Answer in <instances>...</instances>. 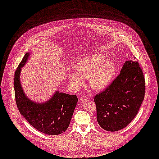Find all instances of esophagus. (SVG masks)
Returning <instances> with one entry per match:
<instances>
[{
  "label": "esophagus",
  "instance_id": "34e87169",
  "mask_svg": "<svg viewBox=\"0 0 159 159\" xmlns=\"http://www.w3.org/2000/svg\"><path fill=\"white\" fill-rule=\"evenodd\" d=\"M88 99H89V98L87 96H86V95H82V96H81L80 100L82 102H84V101H85L86 100H88Z\"/></svg>",
  "mask_w": 159,
  "mask_h": 159
}]
</instances>
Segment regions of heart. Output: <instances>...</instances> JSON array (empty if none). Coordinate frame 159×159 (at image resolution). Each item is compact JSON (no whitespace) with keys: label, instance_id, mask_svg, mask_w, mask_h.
Masks as SVG:
<instances>
[{"label":"heart","instance_id":"b5f03b06","mask_svg":"<svg viewBox=\"0 0 159 159\" xmlns=\"http://www.w3.org/2000/svg\"><path fill=\"white\" fill-rule=\"evenodd\" d=\"M76 72H70L69 78L74 86L81 87L89 78V84L95 90H102L109 85L114 78L116 67L112 61L102 54L89 56L75 65Z\"/></svg>","mask_w":159,"mask_h":159}]
</instances>
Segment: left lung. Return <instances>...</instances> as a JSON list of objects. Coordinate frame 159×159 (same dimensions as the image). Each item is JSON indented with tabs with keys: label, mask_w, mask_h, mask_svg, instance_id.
<instances>
[{
	"label": "left lung",
	"mask_w": 159,
	"mask_h": 159,
	"mask_svg": "<svg viewBox=\"0 0 159 159\" xmlns=\"http://www.w3.org/2000/svg\"><path fill=\"white\" fill-rule=\"evenodd\" d=\"M145 90L144 75L138 61H125L118 76L94 97L98 124L108 131L125 127L137 115Z\"/></svg>",
	"instance_id": "8db88e82"
}]
</instances>
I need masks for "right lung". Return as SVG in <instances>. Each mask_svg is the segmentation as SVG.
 Wrapping results in <instances>:
<instances>
[{"label": "right lung", "instance_id": "add662e5", "mask_svg": "<svg viewBox=\"0 0 159 159\" xmlns=\"http://www.w3.org/2000/svg\"><path fill=\"white\" fill-rule=\"evenodd\" d=\"M29 53H26L15 72L13 85L17 108L28 122L37 130L49 135L61 134L69 126L78 101V97L57 91L50 100L43 103L30 100L20 83L21 68L25 65Z\"/></svg>", "mask_w": 159, "mask_h": 159}]
</instances>
